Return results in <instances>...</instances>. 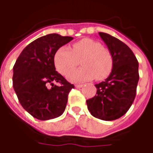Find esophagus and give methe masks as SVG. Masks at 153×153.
<instances>
[{
    "label": "esophagus",
    "mask_w": 153,
    "mask_h": 153,
    "mask_svg": "<svg viewBox=\"0 0 153 153\" xmlns=\"http://www.w3.org/2000/svg\"><path fill=\"white\" fill-rule=\"evenodd\" d=\"M75 87L77 88H80L83 87V85H80V84H79V85H75Z\"/></svg>",
    "instance_id": "1"
}]
</instances>
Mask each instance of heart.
<instances>
[{
	"instance_id": "b5f03b06",
	"label": "heart",
	"mask_w": 153,
	"mask_h": 153,
	"mask_svg": "<svg viewBox=\"0 0 153 153\" xmlns=\"http://www.w3.org/2000/svg\"><path fill=\"white\" fill-rule=\"evenodd\" d=\"M80 59L82 67L72 71ZM113 63L111 52L103 48L99 41L91 38H83L75 42L73 49L67 46L60 47L54 55L56 70L64 76L71 71L67 78L72 82H80L94 78L97 80H105L112 72Z\"/></svg>"
}]
</instances>
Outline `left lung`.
Masks as SVG:
<instances>
[{"mask_svg": "<svg viewBox=\"0 0 153 153\" xmlns=\"http://www.w3.org/2000/svg\"><path fill=\"white\" fill-rule=\"evenodd\" d=\"M99 35L113 56V68L105 81L95 85L97 94L86 103L94 117L114 120L124 116L134 101L139 80V63L124 42L105 33H99Z\"/></svg>", "mask_w": 153, "mask_h": 153, "instance_id": "8db88e82", "label": "left lung"}]
</instances>
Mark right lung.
I'll list each match as a JSON object with an SVG mask.
<instances>
[{"label":"right lung","instance_id":"1","mask_svg":"<svg viewBox=\"0 0 153 153\" xmlns=\"http://www.w3.org/2000/svg\"><path fill=\"white\" fill-rule=\"evenodd\" d=\"M56 33L39 37L21 52L13 66V85L21 106L41 120L63 114L74 85L56 71L54 55L73 40ZM57 82L60 85H54ZM50 83L51 88L48 85Z\"/></svg>","mask_w":153,"mask_h":153}]
</instances>
